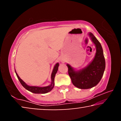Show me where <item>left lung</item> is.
Listing matches in <instances>:
<instances>
[{
    "label": "left lung",
    "mask_w": 121,
    "mask_h": 121,
    "mask_svg": "<svg viewBox=\"0 0 121 121\" xmlns=\"http://www.w3.org/2000/svg\"><path fill=\"white\" fill-rule=\"evenodd\" d=\"M89 35L96 48L93 60L87 66L77 71H75L70 65L67 64L73 85L81 89H90L97 85L101 80L105 69V59L101 44L91 32Z\"/></svg>",
    "instance_id": "left-lung-1"
}]
</instances>
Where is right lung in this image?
Here are the masks:
<instances>
[{
	"instance_id": "add662e5",
	"label": "right lung",
	"mask_w": 121,
	"mask_h": 121,
	"mask_svg": "<svg viewBox=\"0 0 121 121\" xmlns=\"http://www.w3.org/2000/svg\"><path fill=\"white\" fill-rule=\"evenodd\" d=\"M59 65V63H56V65H54V68H53V71L51 74V81L52 82L50 85L48 86H45V87H38V86H29L27 84H26V83L23 82L22 79L20 78L19 75H17V73H16L15 71L16 75L17 76V78L19 79L20 83L25 88L26 90H28L34 93H40V94H44L48 92L51 91V90L53 89V88L54 87V77L56 76V73H57V71L58 70V67Z\"/></svg>"
}]
</instances>
